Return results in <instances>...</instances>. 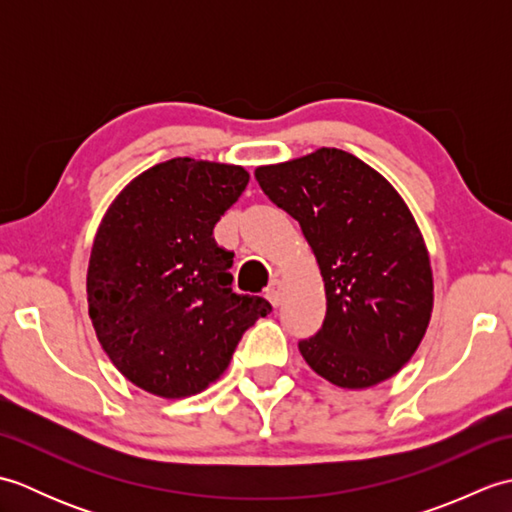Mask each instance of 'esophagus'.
I'll list each match as a JSON object with an SVG mask.
<instances>
[{"label":"esophagus","mask_w":512,"mask_h":512,"mask_svg":"<svg viewBox=\"0 0 512 512\" xmlns=\"http://www.w3.org/2000/svg\"><path fill=\"white\" fill-rule=\"evenodd\" d=\"M264 297L277 308L279 303H281V281H277V279L270 281V284L264 290Z\"/></svg>","instance_id":"34e87169"}]
</instances>
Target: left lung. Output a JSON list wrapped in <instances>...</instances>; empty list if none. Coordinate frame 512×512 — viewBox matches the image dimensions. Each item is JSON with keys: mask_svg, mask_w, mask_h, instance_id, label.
<instances>
[{"mask_svg": "<svg viewBox=\"0 0 512 512\" xmlns=\"http://www.w3.org/2000/svg\"><path fill=\"white\" fill-rule=\"evenodd\" d=\"M255 178L299 222L321 268L325 319L299 341L306 363L347 389L394 376L418 350L433 308L429 253L407 204L341 149L259 167Z\"/></svg>", "mask_w": 512, "mask_h": 512, "instance_id": "left-lung-1", "label": "left lung"}]
</instances>
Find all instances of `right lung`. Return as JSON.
I'll use <instances>...</instances> for the list:
<instances>
[{"mask_svg":"<svg viewBox=\"0 0 512 512\" xmlns=\"http://www.w3.org/2000/svg\"><path fill=\"white\" fill-rule=\"evenodd\" d=\"M248 178L242 167L173 158L129 182L103 217L88 268L90 317L118 372L149 394H200L273 310L233 292V253L213 239Z\"/></svg>","mask_w":512,"mask_h":512,"instance_id":"1","label":"right lung"}]
</instances>
